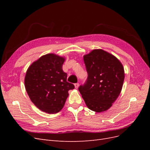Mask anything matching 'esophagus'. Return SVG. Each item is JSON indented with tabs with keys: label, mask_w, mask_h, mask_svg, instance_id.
<instances>
[{
	"label": "esophagus",
	"mask_w": 150,
	"mask_h": 150,
	"mask_svg": "<svg viewBox=\"0 0 150 150\" xmlns=\"http://www.w3.org/2000/svg\"><path fill=\"white\" fill-rule=\"evenodd\" d=\"M79 83H75L74 84V86H75V88L76 89H78V87H79Z\"/></svg>",
	"instance_id": "34e87169"
}]
</instances>
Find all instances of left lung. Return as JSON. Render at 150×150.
<instances>
[{
    "label": "left lung",
    "instance_id": "1",
    "mask_svg": "<svg viewBox=\"0 0 150 150\" xmlns=\"http://www.w3.org/2000/svg\"><path fill=\"white\" fill-rule=\"evenodd\" d=\"M88 79L79 87L86 106L97 112L112 106L121 91L125 71L121 62L103 49H94L84 56Z\"/></svg>",
    "mask_w": 150,
    "mask_h": 150
}]
</instances>
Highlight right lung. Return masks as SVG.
I'll use <instances>...</instances> for the list:
<instances>
[{"instance_id": "1", "label": "right lung", "mask_w": 150, "mask_h": 150, "mask_svg": "<svg viewBox=\"0 0 150 150\" xmlns=\"http://www.w3.org/2000/svg\"><path fill=\"white\" fill-rule=\"evenodd\" d=\"M65 58L47 54L34 61L27 70L24 83L31 101L40 110L55 114L64 107L73 84L67 81L62 70Z\"/></svg>"}]
</instances>
